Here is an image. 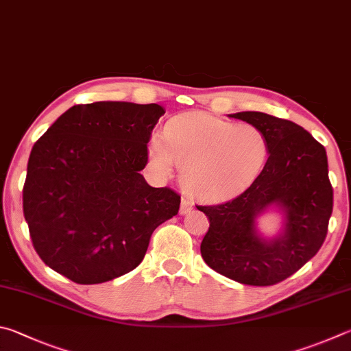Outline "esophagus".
<instances>
[{
	"mask_svg": "<svg viewBox=\"0 0 351 351\" xmlns=\"http://www.w3.org/2000/svg\"><path fill=\"white\" fill-rule=\"evenodd\" d=\"M193 202L189 200V199H186V197H183L182 199V205H180V214H188L189 211L193 210Z\"/></svg>",
	"mask_w": 351,
	"mask_h": 351,
	"instance_id": "esophagus-1",
	"label": "esophagus"
}]
</instances>
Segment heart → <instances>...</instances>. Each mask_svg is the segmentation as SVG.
Listing matches in <instances>:
<instances>
[{"label": "heart", "instance_id": "1", "mask_svg": "<svg viewBox=\"0 0 351 351\" xmlns=\"http://www.w3.org/2000/svg\"><path fill=\"white\" fill-rule=\"evenodd\" d=\"M149 162L162 176L180 169L185 191L205 202H222L245 191L268 156L265 134L253 125H236L206 112L172 119L165 137L152 135Z\"/></svg>", "mask_w": 351, "mask_h": 351}]
</instances>
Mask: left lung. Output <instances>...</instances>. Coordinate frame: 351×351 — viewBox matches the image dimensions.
Listing matches in <instances>:
<instances>
[{
    "label": "left lung",
    "mask_w": 351,
    "mask_h": 351,
    "mask_svg": "<svg viewBox=\"0 0 351 351\" xmlns=\"http://www.w3.org/2000/svg\"><path fill=\"white\" fill-rule=\"evenodd\" d=\"M230 117L265 134L268 160L236 199L197 206L210 219L200 253L206 265L225 278L245 285H274L302 268L327 237L333 211L327 152L290 120L254 110ZM271 204L285 211V230L265 241L256 234L255 219Z\"/></svg>",
    "instance_id": "obj_1"
}]
</instances>
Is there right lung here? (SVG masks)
Listing matches in <instances>:
<instances>
[{
    "mask_svg": "<svg viewBox=\"0 0 351 351\" xmlns=\"http://www.w3.org/2000/svg\"><path fill=\"white\" fill-rule=\"evenodd\" d=\"M163 114L156 103L77 104L36 140L23 213L49 268L92 285L140 265L154 230L180 208L174 189L152 188L140 174Z\"/></svg>",
    "mask_w": 351,
    "mask_h": 351,
    "instance_id": "right-lung-1",
    "label": "right lung"
}]
</instances>
